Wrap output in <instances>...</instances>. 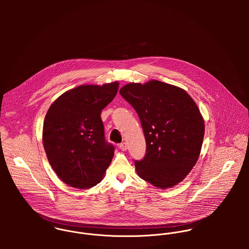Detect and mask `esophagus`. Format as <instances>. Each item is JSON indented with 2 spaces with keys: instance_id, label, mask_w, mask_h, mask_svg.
Segmentation results:
<instances>
[{
  "instance_id": "obj_1",
  "label": "esophagus",
  "mask_w": 249,
  "mask_h": 249,
  "mask_svg": "<svg viewBox=\"0 0 249 249\" xmlns=\"http://www.w3.org/2000/svg\"><path fill=\"white\" fill-rule=\"evenodd\" d=\"M119 147H120L122 150L124 151V150L127 149V144H126V142H122V143H120Z\"/></svg>"
}]
</instances>
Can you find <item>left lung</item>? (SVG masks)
<instances>
[{"label": "left lung", "instance_id": "left-lung-1", "mask_svg": "<svg viewBox=\"0 0 249 249\" xmlns=\"http://www.w3.org/2000/svg\"><path fill=\"white\" fill-rule=\"evenodd\" d=\"M120 94L136 110L145 138L146 153L135 161L138 176L159 189L178 185L197 162L203 142L196 104L182 88L155 79L125 84Z\"/></svg>", "mask_w": 249, "mask_h": 249}]
</instances>
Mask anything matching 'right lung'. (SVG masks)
Returning a JSON list of instances; mask_svg holds the SVG:
<instances>
[{"instance_id": "obj_1", "label": "right lung", "mask_w": 249, "mask_h": 249, "mask_svg": "<svg viewBox=\"0 0 249 249\" xmlns=\"http://www.w3.org/2000/svg\"><path fill=\"white\" fill-rule=\"evenodd\" d=\"M118 88V81L80 85L58 97L46 114L42 141L49 163L71 187L96 186L112 161L114 146L105 139L101 113Z\"/></svg>"}]
</instances>
